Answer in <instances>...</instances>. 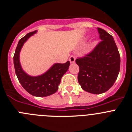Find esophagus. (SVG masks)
<instances>
[{"label":"esophagus","instance_id":"34e87169","mask_svg":"<svg viewBox=\"0 0 132 132\" xmlns=\"http://www.w3.org/2000/svg\"><path fill=\"white\" fill-rule=\"evenodd\" d=\"M69 61L71 63H74L75 62V57L73 55H71L69 57Z\"/></svg>","mask_w":132,"mask_h":132}]
</instances>
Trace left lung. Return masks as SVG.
Masks as SVG:
<instances>
[{"instance_id": "left-lung-1", "label": "left lung", "mask_w": 132, "mask_h": 132, "mask_svg": "<svg viewBox=\"0 0 132 132\" xmlns=\"http://www.w3.org/2000/svg\"><path fill=\"white\" fill-rule=\"evenodd\" d=\"M101 42L89 54L76 59L78 81L81 88L92 94H102L111 88L120 67V56L112 36L98 28Z\"/></svg>"}]
</instances>
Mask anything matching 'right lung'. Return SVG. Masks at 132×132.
Returning <instances> with one entry per match:
<instances>
[{"instance_id": "add662e5", "label": "right lung", "mask_w": 132, "mask_h": 132, "mask_svg": "<svg viewBox=\"0 0 132 132\" xmlns=\"http://www.w3.org/2000/svg\"><path fill=\"white\" fill-rule=\"evenodd\" d=\"M37 31L27 34L18 42L14 55L15 72L20 83L30 94L38 97L50 96L57 92L61 79L68 70L69 61L65 63H55L47 71L39 76H30L22 68L20 62V53L24 43Z\"/></svg>"}]
</instances>
